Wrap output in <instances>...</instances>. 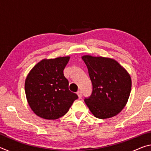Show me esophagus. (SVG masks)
Instances as JSON below:
<instances>
[{"label": "esophagus", "mask_w": 151, "mask_h": 151, "mask_svg": "<svg viewBox=\"0 0 151 151\" xmlns=\"http://www.w3.org/2000/svg\"><path fill=\"white\" fill-rule=\"evenodd\" d=\"M76 94H78V98L79 99H81V97H82V92L81 91H78L77 93H76Z\"/></svg>", "instance_id": "obj_1"}]
</instances>
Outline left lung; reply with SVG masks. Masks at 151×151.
<instances>
[{
  "label": "left lung",
  "mask_w": 151,
  "mask_h": 151,
  "mask_svg": "<svg viewBox=\"0 0 151 151\" xmlns=\"http://www.w3.org/2000/svg\"><path fill=\"white\" fill-rule=\"evenodd\" d=\"M93 91L85 102L98 119L116 116L126 105L131 91V78L127 71L112 58L85 55Z\"/></svg>",
  "instance_id": "1"
}]
</instances>
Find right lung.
I'll return each mask as SVG.
<instances>
[{
	"label": "right lung",
	"mask_w": 151,
	"mask_h": 151,
	"mask_svg": "<svg viewBox=\"0 0 151 151\" xmlns=\"http://www.w3.org/2000/svg\"><path fill=\"white\" fill-rule=\"evenodd\" d=\"M70 57L43 59L37 63L25 80L24 89L29 106L37 116L53 120L68 111L77 94L68 89L63 70Z\"/></svg>",
	"instance_id": "obj_1"
}]
</instances>
